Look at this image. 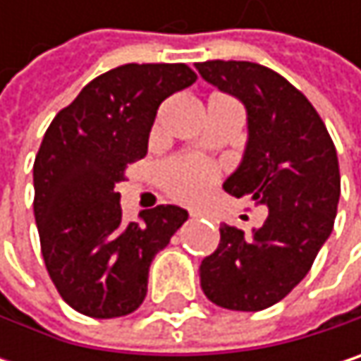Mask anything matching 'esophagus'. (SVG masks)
Segmentation results:
<instances>
[{
  "instance_id": "1",
  "label": "esophagus",
  "mask_w": 361,
  "mask_h": 361,
  "mask_svg": "<svg viewBox=\"0 0 361 361\" xmlns=\"http://www.w3.org/2000/svg\"><path fill=\"white\" fill-rule=\"evenodd\" d=\"M190 217H200V211H190Z\"/></svg>"
}]
</instances>
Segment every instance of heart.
I'll return each instance as SVG.
<instances>
[{
	"instance_id": "1",
	"label": "heart",
	"mask_w": 361,
	"mask_h": 361,
	"mask_svg": "<svg viewBox=\"0 0 361 361\" xmlns=\"http://www.w3.org/2000/svg\"><path fill=\"white\" fill-rule=\"evenodd\" d=\"M217 180V169L192 157H176L159 167V181L169 196L181 202H196L207 196Z\"/></svg>"
}]
</instances>
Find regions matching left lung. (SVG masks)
<instances>
[{
  "label": "left lung",
  "mask_w": 361,
  "mask_h": 361,
  "mask_svg": "<svg viewBox=\"0 0 361 361\" xmlns=\"http://www.w3.org/2000/svg\"><path fill=\"white\" fill-rule=\"evenodd\" d=\"M196 68L249 114L245 159L226 192L269 209L251 236L219 228L217 249L200 263V286L219 307L261 312L305 278L332 232L341 194L336 148L318 110L276 71L245 60H207Z\"/></svg>",
  "instance_id": "left-lung-1"
}]
</instances>
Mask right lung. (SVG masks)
Listing matches in <instances>:
<instances>
[{
	"label": "right lung",
	"mask_w": 361,
	"mask_h": 361,
	"mask_svg": "<svg viewBox=\"0 0 361 361\" xmlns=\"http://www.w3.org/2000/svg\"><path fill=\"white\" fill-rule=\"evenodd\" d=\"M196 81L188 64H123L90 81L49 123L33 165L37 230L60 297L90 318L135 312L154 255L188 219L176 204L125 221L114 185L146 157L163 100Z\"/></svg>",
	"instance_id": "right-lung-1"
}]
</instances>
